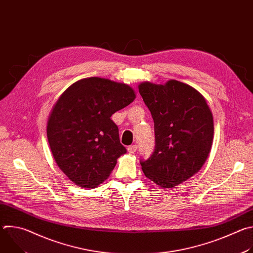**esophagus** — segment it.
<instances>
[{"label":"esophagus","instance_id":"34e87169","mask_svg":"<svg viewBox=\"0 0 253 253\" xmlns=\"http://www.w3.org/2000/svg\"><path fill=\"white\" fill-rule=\"evenodd\" d=\"M127 151H128V153H130V154L135 153V152L137 151V145H131V146H128Z\"/></svg>","mask_w":253,"mask_h":253}]
</instances>
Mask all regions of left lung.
<instances>
[{
    "label": "left lung",
    "mask_w": 253,
    "mask_h": 253,
    "mask_svg": "<svg viewBox=\"0 0 253 253\" xmlns=\"http://www.w3.org/2000/svg\"><path fill=\"white\" fill-rule=\"evenodd\" d=\"M154 121L155 149L141 168L162 188H172L196 174L211 150L214 122L210 108L193 87L176 80L138 86Z\"/></svg>",
    "instance_id": "8db88e82"
}]
</instances>
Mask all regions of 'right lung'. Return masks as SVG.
Instances as JSON below:
<instances>
[{
	"label": "right lung",
	"mask_w": 253,
	"mask_h": 253,
	"mask_svg": "<svg viewBox=\"0 0 253 253\" xmlns=\"http://www.w3.org/2000/svg\"><path fill=\"white\" fill-rule=\"evenodd\" d=\"M135 98L127 84L91 77L72 84L54 104L47 122L49 146L58 167L77 186L97 187L126 153L111 116Z\"/></svg>",
	"instance_id": "add662e5"
}]
</instances>
